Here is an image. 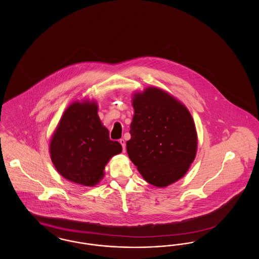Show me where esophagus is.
Here are the masks:
<instances>
[{"label":"esophagus","mask_w":259,"mask_h":259,"mask_svg":"<svg viewBox=\"0 0 259 259\" xmlns=\"http://www.w3.org/2000/svg\"><path fill=\"white\" fill-rule=\"evenodd\" d=\"M119 143H120V145L122 146L123 152H125V149H126V144H125V140H124V139H120V140H119Z\"/></svg>","instance_id":"1"}]
</instances>
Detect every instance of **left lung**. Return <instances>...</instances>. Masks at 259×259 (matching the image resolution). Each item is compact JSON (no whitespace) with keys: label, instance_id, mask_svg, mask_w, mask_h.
Masks as SVG:
<instances>
[{"label":"left lung","instance_id":"left-lung-1","mask_svg":"<svg viewBox=\"0 0 259 259\" xmlns=\"http://www.w3.org/2000/svg\"><path fill=\"white\" fill-rule=\"evenodd\" d=\"M131 139L126 148L148 184L165 187L183 178L193 162L197 134L183 104L155 87L133 99Z\"/></svg>","mask_w":259,"mask_h":259}]
</instances>
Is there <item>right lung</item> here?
Returning a JSON list of instances; mask_svg holds the SVG:
<instances>
[{
  "instance_id": "1",
  "label": "right lung",
  "mask_w": 259,
  "mask_h": 259,
  "mask_svg": "<svg viewBox=\"0 0 259 259\" xmlns=\"http://www.w3.org/2000/svg\"><path fill=\"white\" fill-rule=\"evenodd\" d=\"M97 112L94 102L72 104L50 143L51 160L58 172L85 186L98 184L110 158L122 151L121 145L110 139Z\"/></svg>"
}]
</instances>
